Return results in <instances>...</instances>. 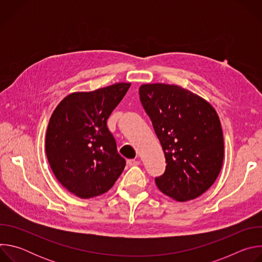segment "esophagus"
Masks as SVG:
<instances>
[{"mask_svg": "<svg viewBox=\"0 0 262 262\" xmlns=\"http://www.w3.org/2000/svg\"><path fill=\"white\" fill-rule=\"evenodd\" d=\"M126 164H127V166L133 167V166H137V165H139V164H140V162H139V161H136V160H127V161H126Z\"/></svg>", "mask_w": 262, "mask_h": 262, "instance_id": "1", "label": "esophagus"}]
</instances>
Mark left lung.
Returning a JSON list of instances; mask_svg holds the SVG:
<instances>
[{
  "instance_id": "1",
  "label": "left lung",
  "mask_w": 262,
  "mask_h": 262,
  "mask_svg": "<svg viewBox=\"0 0 262 262\" xmlns=\"http://www.w3.org/2000/svg\"><path fill=\"white\" fill-rule=\"evenodd\" d=\"M141 103L150 118L166 158L158 188L176 201L195 199L215 181L224 159V139L215 110L177 85L145 84Z\"/></svg>"
}]
</instances>
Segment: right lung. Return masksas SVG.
<instances>
[{
	"mask_svg": "<svg viewBox=\"0 0 262 262\" xmlns=\"http://www.w3.org/2000/svg\"><path fill=\"white\" fill-rule=\"evenodd\" d=\"M129 87V83H118L71 93L51 116L46 137L48 161L59 182L80 198L107 192L125 167L106 120Z\"/></svg>",
	"mask_w": 262,
	"mask_h": 262,
	"instance_id": "1",
	"label": "right lung"
}]
</instances>
